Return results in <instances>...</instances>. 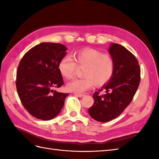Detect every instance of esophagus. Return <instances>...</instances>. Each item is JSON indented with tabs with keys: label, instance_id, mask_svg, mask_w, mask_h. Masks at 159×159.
Segmentation results:
<instances>
[{
	"label": "esophagus",
	"instance_id": "obj_1",
	"mask_svg": "<svg viewBox=\"0 0 159 159\" xmlns=\"http://www.w3.org/2000/svg\"><path fill=\"white\" fill-rule=\"evenodd\" d=\"M74 95H75L76 96H78V97H79V98H82V97H83L84 96V94H80V93H74Z\"/></svg>",
	"mask_w": 159,
	"mask_h": 159
}]
</instances>
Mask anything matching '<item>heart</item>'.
<instances>
[{"instance_id": "1", "label": "heart", "mask_w": 159, "mask_h": 159, "mask_svg": "<svg viewBox=\"0 0 159 159\" xmlns=\"http://www.w3.org/2000/svg\"><path fill=\"white\" fill-rule=\"evenodd\" d=\"M76 65L84 66V77L74 79L66 85L69 92L76 93L85 92L94 83L98 87L106 85L115 72V61L112 57L90 48L76 51L73 55V59L69 55L63 57L59 63L58 69L63 77L70 79L74 76Z\"/></svg>"}]
</instances>
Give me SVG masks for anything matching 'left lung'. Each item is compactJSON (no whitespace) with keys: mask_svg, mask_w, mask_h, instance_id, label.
<instances>
[{"mask_svg":"<svg viewBox=\"0 0 159 159\" xmlns=\"http://www.w3.org/2000/svg\"><path fill=\"white\" fill-rule=\"evenodd\" d=\"M109 52L115 61L113 77L93 94L94 103L88 113L93 119L107 122L117 117L129 105L140 83V67L133 54L118 43H111ZM104 90L106 94L99 93Z\"/></svg>","mask_w":159,"mask_h":159,"instance_id":"8db88e82","label":"left lung"}]
</instances>
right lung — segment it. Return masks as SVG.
Returning <instances> with one entry per match:
<instances>
[{"label":"right lung","instance_id":"obj_1","mask_svg":"<svg viewBox=\"0 0 159 159\" xmlns=\"http://www.w3.org/2000/svg\"><path fill=\"white\" fill-rule=\"evenodd\" d=\"M66 50L61 43L43 42L30 49L19 63L17 92L24 107L37 119L55 117L69 95L52 89L63 85L58 65Z\"/></svg>","mask_w":159,"mask_h":159}]
</instances>
